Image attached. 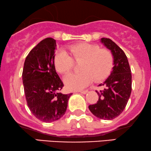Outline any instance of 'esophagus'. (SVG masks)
Segmentation results:
<instances>
[{
  "label": "esophagus",
  "mask_w": 151,
  "mask_h": 151,
  "mask_svg": "<svg viewBox=\"0 0 151 151\" xmlns=\"http://www.w3.org/2000/svg\"><path fill=\"white\" fill-rule=\"evenodd\" d=\"M78 92L83 93V94H86V93L88 92V91H87V90H84V91H78Z\"/></svg>",
  "instance_id": "34e87169"
}]
</instances>
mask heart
Masks as SVG:
<instances>
[{
	"mask_svg": "<svg viewBox=\"0 0 151 151\" xmlns=\"http://www.w3.org/2000/svg\"><path fill=\"white\" fill-rule=\"evenodd\" d=\"M66 52L58 51L54 58V65L58 73L66 75L73 69L75 63H80V73L69 74L64 79L69 90H81L93 80L101 81L110 74L114 66V56L110 50L101 48L97 44L81 42L67 47Z\"/></svg>",
	"mask_w": 151,
	"mask_h": 151,
	"instance_id": "b5f03b06",
	"label": "heart"
}]
</instances>
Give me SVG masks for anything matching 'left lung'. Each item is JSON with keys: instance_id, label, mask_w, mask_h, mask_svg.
I'll return each mask as SVG.
<instances>
[{"instance_id": "1", "label": "left lung", "mask_w": 151, "mask_h": 151, "mask_svg": "<svg viewBox=\"0 0 151 151\" xmlns=\"http://www.w3.org/2000/svg\"><path fill=\"white\" fill-rule=\"evenodd\" d=\"M101 43L111 50L114 56V66L110 76L103 83L104 89L96 91L99 101L89 106L91 112L98 118L111 120L119 116L126 107L132 91V75L128 58L110 39L102 38Z\"/></svg>"}]
</instances>
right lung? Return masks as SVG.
Masks as SVG:
<instances>
[{"label":"right lung","instance_id":"add662e5","mask_svg":"<svg viewBox=\"0 0 151 151\" xmlns=\"http://www.w3.org/2000/svg\"><path fill=\"white\" fill-rule=\"evenodd\" d=\"M56 42L44 39L25 58L22 78L27 104L32 114L46 123L58 120L65 114L72 93L60 92L64 84L54 65Z\"/></svg>","mask_w":151,"mask_h":151}]
</instances>
